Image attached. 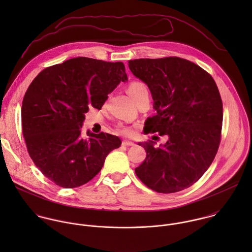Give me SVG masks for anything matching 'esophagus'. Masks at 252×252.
I'll use <instances>...</instances> for the list:
<instances>
[{"label": "esophagus", "mask_w": 252, "mask_h": 252, "mask_svg": "<svg viewBox=\"0 0 252 252\" xmlns=\"http://www.w3.org/2000/svg\"><path fill=\"white\" fill-rule=\"evenodd\" d=\"M122 145H125V146H133V145H135V144L132 143V142H130V141L124 140V141H122Z\"/></svg>", "instance_id": "esophagus-1"}]
</instances>
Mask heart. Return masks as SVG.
<instances>
[{
	"label": "heart",
	"instance_id": "heart-1",
	"mask_svg": "<svg viewBox=\"0 0 252 252\" xmlns=\"http://www.w3.org/2000/svg\"><path fill=\"white\" fill-rule=\"evenodd\" d=\"M128 92L136 102H138L144 95L148 94L146 85L144 84V82H141V81L131 82L128 86ZM117 130H118L119 133H121L125 136H132L133 135V130L130 127H127V126H119Z\"/></svg>",
	"mask_w": 252,
	"mask_h": 252
}]
</instances>
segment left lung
<instances>
[{
  "instance_id": "obj_1",
  "label": "left lung",
  "mask_w": 252,
  "mask_h": 252,
  "mask_svg": "<svg viewBox=\"0 0 252 252\" xmlns=\"http://www.w3.org/2000/svg\"><path fill=\"white\" fill-rule=\"evenodd\" d=\"M128 65L147 84L157 111L145 121L144 133L168 137L161 147L152 141L139 144L146 157L135 173L158 193L188 188L209 169L220 144L223 108L216 81L180 57L135 59Z\"/></svg>"
}]
</instances>
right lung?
I'll list each match as a JSON object with an SVG mask.
<instances>
[{
	"label": "right lung",
	"instance_id": "1",
	"mask_svg": "<svg viewBox=\"0 0 252 252\" xmlns=\"http://www.w3.org/2000/svg\"><path fill=\"white\" fill-rule=\"evenodd\" d=\"M127 74L122 62L72 58L45 68L28 87L22 103V133L37 169L64 188L81 186L102 170L117 136H81L89 108L101 109Z\"/></svg>",
	"mask_w": 252,
	"mask_h": 252
}]
</instances>
